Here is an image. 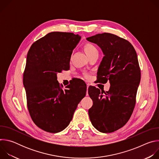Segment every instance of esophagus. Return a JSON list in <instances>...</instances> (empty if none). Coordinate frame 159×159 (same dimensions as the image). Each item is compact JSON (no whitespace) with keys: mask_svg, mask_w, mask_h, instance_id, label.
<instances>
[{"mask_svg":"<svg viewBox=\"0 0 159 159\" xmlns=\"http://www.w3.org/2000/svg\"><path fill=\"white\" fill-rule=\"evenodd\" d=\"M89 84H87V89H88V87H89Z\"/></svg>","mask_w":159,"mask_h":159,"instance_id":"34e87169","label":"esophagus"}]
</instances>
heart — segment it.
<instances>
[{
	"label": "heart",
	"mask_w": 159,
	"mask_h": 159,
	"mask_svg": "<svg viewBox=\"0 0 159 159\" xmlns=\"http://www.w3.org/2000/svg\"><path fill=\"white\" fill-rule=\"evenodd\" d=\"M83 49L88 57L94 53H98V51L97 48H96V47L94 44L91 43H87L84 44L83 46Z\"/></svg>",
	"instance_id": "1"
}]
</instances>
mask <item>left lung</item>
I'll use <instances>...</instances> for the list:
<instances>
[{"label": "left lung", "mask_w": 159, "mask_h": 159, "mask_svg": "<svg viewBox=\"0 0 159 159\" xmlns=\"http://www.w3.org/2000/svg\"><path fill=\"white\" fill-rule=\"evenodd\" d=\"M86 39L96 44L104 57L98 70V82L106 83L109 91L89 87L93 104L89 109L93 126L101 133H111L123 127L133 112L141 74L137 53L127 40L111 33L98 34Z\"/></svg>", "instance_id": "obj_1"}]
</instances>
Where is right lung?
Listing matches in <instances>:
<instances>
[{
    "instance_id": "1",
    "label": "right lung",
    "mask_w": 159,
    "mask_h": 159,
    "mask_svg": "<svg viewBox=\"0 0 159 159\" xmlns=\"http://www.w3.org/2000/svg\"><path fill=\"white\" fill-rule=\"evenodd\" d=\"M81 39L72 33L52 32L34 42L28 53L23 76L28 108L34 123L50 133L65 129L87 87L72 84L63 90L57 74L70 69L74 49Z\"/></svg>"
}]
</instances>
